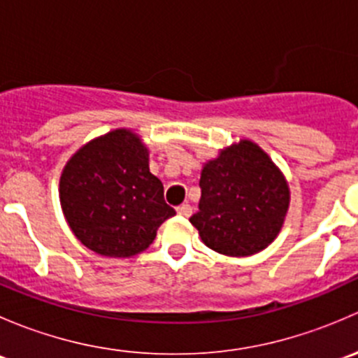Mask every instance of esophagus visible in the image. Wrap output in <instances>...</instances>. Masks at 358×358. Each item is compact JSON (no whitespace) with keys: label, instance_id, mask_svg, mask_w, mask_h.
Returning a JSON list of instances; mask_svg holds the SVG:
<instances>
[{"label":"esophagus","instance_id":"obj_1","mask_svg":"<svg viewBox=\"0 0 358 358\" xmlns=\"http://www.w3.org/2000/svg\"><path fill=\"white\" fill-rule=\"evenodd\" d=\"M176 213H178L180 216H183V218H189L190 215H192V206L190 204H182L176 208Z\"/></svg>","mask_w":358,"mask_h":358}]
</instances>
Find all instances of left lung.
<instances>
[{"label": "left lung", "mask_w": 358, "mask_h": 358, "mask_svg": "<svg viewBox=\"0 0 358 358\" xmlns=\"http://www.w3.org/2000/svg\"><path fill=\"white\" fill-rule=\"evenodd\" d=\"M199 211L190 218L202 243L225 256H251L275 241L286 222V176L252 140L225 147L201 171Z\"/></svg>", "instance_id": "obj_1"}]
</instances>
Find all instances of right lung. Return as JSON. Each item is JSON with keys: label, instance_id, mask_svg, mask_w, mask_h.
Segmentation results:
<instances>
[{"label": "right lung", "instance_id": "add662e5", "mask_svg": "<svg viewBox=\"0 0 358 358\" xmlns=\"http://www.w3.org/2000/svg\"><path fill=\"white\" fill-rule=\"evenodd\" d=\"M149 169V149L133 129L117 128L79 147L60 175L62 213L76 239L109 258H131L154 243L175 215Z\"/></svg>", "mask_w": 358, "mask_h": 358}]
</instances>
